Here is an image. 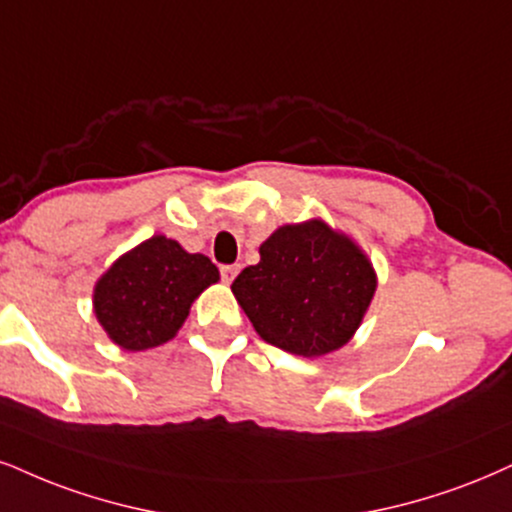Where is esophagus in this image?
Returning <instances> with one entry per match:
<instances>
[{
	"mask_svg": "<svg viewBox=\"0 0 512 512\" xmlns=\"http://www.w3.org/2000/svg\"><path fill=\"white\" fill-rule=\"evenodd\" d=\"M237 273H239V266H232V263L230 266H220V277H223L225 285H230V282L237 277Z\"/></svg>",
	"mask_w": 512,
	"mask_h": 512,
	"instance_id": "1",
	"label": "esophagus"
}]
</instances>
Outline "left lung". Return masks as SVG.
Here are the masks:
<instances>
[{
	"instance_id": "8db88e82",
	"label": "left lung",
	"mask_w": 512,
	"mask_h": 512,
	"mask_svg": "<svg viewBox=\"0 0 512 512\" xmlns=\"http://www.w3.org/2000/svg\"><path fill=\"white\" fill-rule=\"evenodd\" d=\"M258 251L261 261L232 282L256 332L306 358L349 342L377 287L363 251L323 220L280 227Z\"/></svg>"
}]
</instances>
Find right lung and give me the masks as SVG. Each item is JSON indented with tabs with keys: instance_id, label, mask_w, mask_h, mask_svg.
Instances as JSON below:
<instances>
[{
	"instance_id": "1",
	"label": "right lung",
	"mask_w": 512,
	"mask_h": 512,
	"mask_svg": "<svg viewBox=\"0 0 512 512\" xmlns=\"http://www.w3.org/2000/svg\"><path fill=\"white\" fill-rule=\"evenodd\" d=\"M218 282L211 258L187 254L161 235L118 258L94 287V313L109 337L128 351H144L175 337L189 306Z\"/></svg>"
}]
</instances>
